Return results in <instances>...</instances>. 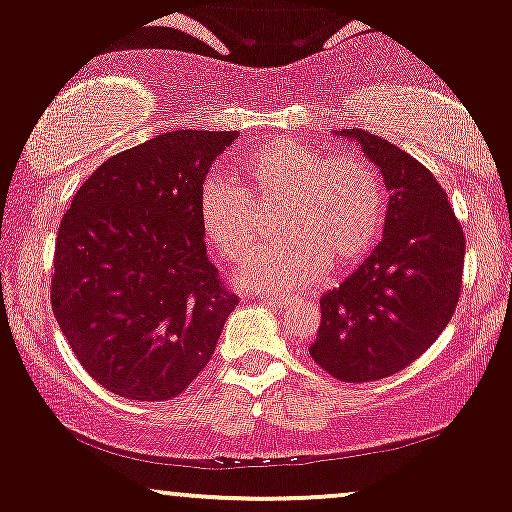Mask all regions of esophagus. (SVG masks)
Here are the masks:
<instances>
[{"mask_svg":"<svg viewBox=\"0 0 512 512\" xmlns=\"http://www.w3.org/2000/svg\"><path fill=\"white\" fill-rule=\"evenodd\" d=\"M262 303H267L269 307H276V310H281V307H288V300L286 298H279V295H260Z\"/></svg>","mask_w":512,"mask_h":512,"instance_id":"esophagus-1","label":"esophagus"}]
</instances>
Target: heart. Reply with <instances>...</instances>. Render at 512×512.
I'll return each mask as SVG.
<instances>
[{
  "mask_svg": "<svg viewBox=\"0 0 512 512\" xmlns=\"http://www.w3.org/2000/svg\"><path fill=\"white\" fill-rule=\"evenodd\" d=\"M283 240L238 272V281L267 293L315 286L326 267L355 269L372 252L386 221L374 166L355 152H319L295 138L255 145L238 162V188L207 178L197 214L202 236L221 260L240 262L264 238L262 219Z\"/></svg>",
  "mask_w": 512,
  "mask_h": 512,
  "instance_id": "b5f03b06",
  "label": "heart"
}]
</instances>
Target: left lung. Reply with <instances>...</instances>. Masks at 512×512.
Segmentation results:
<instances>
[{
  "instance_id": "8db88e82",
  "label": "left lung",
  "mask_w": 512,
  "mask_h": 512,
  "mask_svg": "<svg viewBox=\"0 0 512 512\" xmlns=\"http://www.w3.org/2000/svg\"><path fill=\"white\" fill-rule=\"evenodd\" d=\"M391 190L384 238L319 300L310 355L326 374L365 384L398 374L451 322L463 288L465 233L432 171L381 135L343 128Z\"/></svg>"
}]
</instances>
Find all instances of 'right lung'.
<instances>
[{
  "instance_id": "obj_1",
  "label": "right lung",
  "mask_w": 512,
  "mask_h": 512,
  "mask_svg": "<svg viewBox=\"0 0 512 512\" xmlns=\"http://www.w3.org/2000/svg\"><path fill=\"white\" fill-rule=\"evenodd\" d=\"M238 131H171L109 157L61 217L49 286L73 355L121 398L169 400L209 357L238 298L207 260L197 200Z\"/></svg>"
}]
</instances>
